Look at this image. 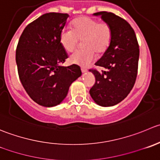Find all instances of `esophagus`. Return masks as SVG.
I'll use <instances>...</instances> for the list:
<instances>
[{"mask_svg":"<svg viewBox=\"0 0 160 160\" xmlns=\"http://www.w3.org/2000/svg\"><path fill=\"white\" fill-rule=\"evenodd\" d=\"M81 72H83V73H85V72H88V69H81Z\"/></svg>","mask_w":160,"mask_h":160,"instance_id":"obj_1","label":"esophagus"}]
</instances>
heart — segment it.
Instances as JSON below:
<instances>
[{
    "mask_svg": "<svg viewBox=\"0 0 160 160\" xmlns=\"http://www.w3.org/2000/svg\"><path fill=\"white\" fill-rule=\"evenodd\" d=\"M72 29H63L60 33V43L68 52L77 49L80 41L85 49L78 51L70 56V62L82 67H88L94 62L95 52L103 54L108 49L112 40V28L106 22H98L89 16L76 18L72 23Z\"/></svg>",
    "mask_w": 160,
    "mask_h": 160,
    "instance_id": "1",
    "label": "heart"
}]
</instances>
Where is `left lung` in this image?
I'll return each mask as SVG.
<instances>
[{
	"mask_svg": "<svg viewBox=\"0 0 160 160\" xmlns=\"http://www.w3.org/2000/svg\"><path fill=\"white\" fill-rule=\"evenodd\" d=\"M100 15L112 28V40L108 49L95 66L104 68L90 71L95 83L90 90L93 100L101 106H112L123 101L132 90L138 74L139 45L131 25L112 12H100Z\"/></svg>",
	"mask_w": 160,
	"mask_h": 160,
	"instance_id": "1",
	"label": "left lung"
}]
</instances>
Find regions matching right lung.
<instances>
[{
	"mask_svg": "<svg viewBox=\"0 0 160 160\" xmlns=\"http://www.w3.org/2000/svg\"><path fill=\"white\" fill-rule=\"evenodd\" d=\"M68 18L66 13L42 15L26 26L17 44L20 81L29 97L44 107L61 103L71 83L82 74L76 64L60 66L68 58L59 40Z\"/></svg>",
	"mask_w": 160,
	"mask_h": 160,
	"instance_id": "right-lung-1",
	"label": "right lung"
}]
</instances>
